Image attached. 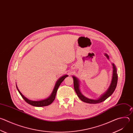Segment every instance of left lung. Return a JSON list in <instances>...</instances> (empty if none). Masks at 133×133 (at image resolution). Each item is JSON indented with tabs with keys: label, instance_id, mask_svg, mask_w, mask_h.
I'll use <instances>...</instances> for the list:
<instances>
[{
	"label": "left lung",
	"instance_id": "1",
	"mask_svg": "<svg viewBox=\"0 0 133 133\" xmlns=\"http://www.w3.org/2000/svg\"><path fill=\"white\" fill-rule=\"evenodd\" d=\"M105 56L107 57L108 59L109 58V56L107 54H105ZM112 66H113L112 77V81H111V83L110 85V87H109L107 91L103 95H102L99 99L97 100L90 99L84 96L81 92L79 90V81L78 79H77L76 77L72 76L73 80H74V89L76 92L78 97L79 98V99L81 101H82L84 102L89 103V104H97V103L103 102V101H105L107 98H108L110 95H111V94L115 90V88L116 87L117 84V80H118V74H117L116 68L114 64H112Z\"/></svg>",
	"mask_w": 133,
	"mask_h": 133
}]
</instances>
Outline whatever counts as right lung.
Listing matches in <instances>:
<instances>
[{
  "label": "right lung",
  "instance_id": "right-lung-1",
  "mask_svg": "<svg viewBox=\"0 0 133 133\" xmlns=\"http://www.w3.org/2000/svg\"><path fill=\"white\" fill-rule=\"evenodd\" d=\"M68 76V75H65L64 76L61 77L58 81L57 82H56V84L55 86V87L54 88V90L52 91V92L51 93V95L47 99H45L44 100H42V101H30L29 99H28L27 98H26L25 97H24L22 94L20 92V91L19 90V89H18L17 88V86H16L17 87V90L18 91H19V94H21V95L22 96V97H23V98L25 100V101L28 104L32 105V106H36V107H43V106H48L50 104H51L53 101H54L55 98V97H56V92H57V89L59 87V86H60L61 84L62 83V82L65 79L66 77H67Z\"/></svg>",
  "mask_w": 133,
  "mask_h": 133
}]
</instances>
